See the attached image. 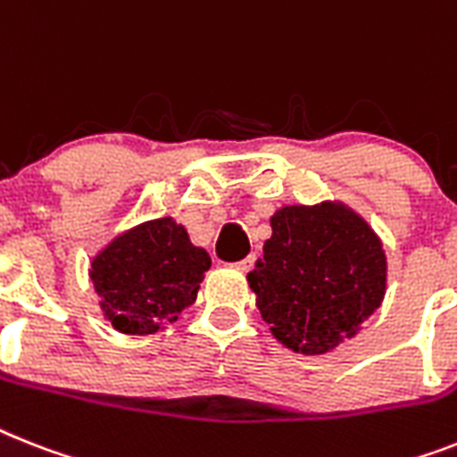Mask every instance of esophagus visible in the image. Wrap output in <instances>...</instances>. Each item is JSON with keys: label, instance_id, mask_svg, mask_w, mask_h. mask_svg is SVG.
Returning a JSON list of instances; mask_svg holds the SVG:
<instances>
[{"label": "esophagus", "instance_id": "34e87169", "mask_svg": "<svg viewBox=\"0 0 457 457\" xmlns=\"http://www.w3.org/2000/svg\"><path fill=\"white\" fill-rule=\"evenodd\" d=\"M254 262H256V256L250 254V256H247V259H243V262L233 263V269L240 270V273H247V270H250L252 266H254Z\"/></svg>", "mask_w": 457, "mask_h": 457}]
</instances>
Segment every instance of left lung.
Instances as JSON below:
<instances>
[{
    "instance_id": "1",
    "label": "left lung",
    "mask_w": 457,
    "mask_h": 457,
    "mask_svg": "<svg viewBox=\"0 0 457 457\" xmlns=\"http://www.w3.org/2000/svg\"><path fill=\"white\" fill-rule=\"evenodd\" d=\"M263 259L247 273L256 308L278 343L327 355L357 337L387 292L378 233L341 201L282 205Z\"/></svg>"
}]
</instances>
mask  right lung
<instances>
[{
	"label": "right lung",
	"mask_w": 457,
	"mask_h": 457,
	"mask_svg": "<svg viewBox=\"0 0 457 457\" xmlns=\"http://www.w3.org/2000/svg\"><path fill=\"white\" fill-rule=\"evenodd\" d=\"M210 254L191 243L172 217L142 221L116 233L90 259L88 278L102 318L120 334L168 329L194 303Z\"/></svg>",
	"instance_id": "1"
}]
</instances>
